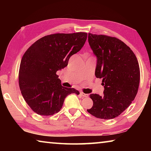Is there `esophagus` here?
I'll use <instances>...</instances> for the list:
<instances>
[{
    "mask_svg": "<svg viewBox=\"0 0 151 151\" xmlns=\"http://www.w3.org/2000/svg\"><path fill=\"white\" fill-rule=\"evenodd\" d=\"M81 95L83 96V97H88V94L84 93L83 92H81Z\"/></svg>",
    "mask_w": 151,
    "mask_h": 151,
    "instance_id": "1",
    "label": "esophagus"
}]
</instances>
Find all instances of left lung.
<instances>
[{"label":"left lung","instance_id":"8db88e82","mask_svg":"<svg viewBox=\"0 0 151 151\" xmlns=\"http://www.w3.org/2000/svg\"><path fill=\"white\" fill-rule=\"evenodd\" d=\"M88 43L97 57L95 76L103 78V95L91 94L87 111L101 119H112L124 111L136 96L140 68L131 48L116 37L88 33Z\"/></svg>","mask_w":151,"mask_h":151}]
</instances>
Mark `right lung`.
<instances>
[{
	"mask_svg": "<svg viewBox=\"0 0 151 151\" xmlns=\"http://www.w3.org/2000/svg\"><path fill=\"white\" fill-rule=\"evenodd\" d=\"M86 32L56 33L37 40L20 62L19 84L24 101L39 115L50 116L60 111L68 94L79 92L64 87L57 71L68 65L71 56L81 49Z\"/></svg>",
	"mask_w": 151,
	"mask_h": 151,
	"instance_id": "add662e5",
	"label": "right lung"
}]
</instances>
